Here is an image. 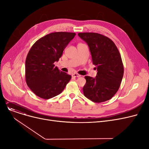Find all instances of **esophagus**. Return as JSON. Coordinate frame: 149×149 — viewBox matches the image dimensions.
<instances>
[{"label":"esophagus","mask_w":149,"mask_h":149,"mask_svg":"<svg viewBox=\"0 0 149 149\" xmlns=\"http://www.w3.org/2000/svg\"><path fill=\"white\" fill-rule=\"evenodd\" d=\"M72 77H81V75H80L79 74H77V73H74L72 75Z\"/></svg>","instance_id":"esophagus-1"}]
</instances>
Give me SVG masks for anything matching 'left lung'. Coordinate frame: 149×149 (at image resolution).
Instances as JSON below:
<instances>
[{
  "instance_id": "1",
  "label": "left lung",
  "mask_w": 149,
  "mask_h": 149,
  "mask_svg": "<svg viewBox=\"0 0 149 149\" xmlns=\"http://www.w3.org/2000/svg\"><path fill=\"white\" fill-rule=\"evenodd\" d=\"M79 36L87 43L92 63L96 66L95 78L85 76L84 95L95 103L111 99L118 91L124 74L120 52L109 37L96 33H80Z\"/></svg>"
}]
</instances>
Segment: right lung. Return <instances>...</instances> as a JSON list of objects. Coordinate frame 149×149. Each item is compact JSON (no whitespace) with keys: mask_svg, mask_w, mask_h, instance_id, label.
I'll use <instances>...</instances> for the list:
<instances>
[{"mask_svg":"<svg viewBox=\"0 0 149 149\" xmlns=\"http://www.w3.org/2000/svg\"><path fill=\"white\" fill-rule=\"evenodd\" d=\"M75 36L74 33H52L39 38L31 48L25 61V80L37 96L48 100L59 95L71 79L54 63L59 60Z\"/></svg>","mask_w":149,"mask_h":149,"instance_id":"1","label":"right lung"}]
</instances>
